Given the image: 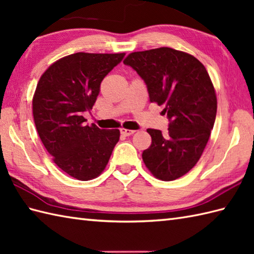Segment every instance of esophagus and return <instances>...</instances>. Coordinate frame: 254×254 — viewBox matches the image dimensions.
Here are the masks:
<instances>
[{
    "label": "esophagus",
    "mask_w": 254,
    "mask_h": 254,
    "mask_svg": "<svg viewBox=\"0 0 254 254\" xmlns=\"http://www.w3.org/2000/svg\"><path fill=\"white\" fill-rule=\"evenodd\" d=\"M120 132L124 136H130V135H132V134L135 133V131L134 130H127V128H123V127L120 128Z\"/></svg>",
    "instance_id": "obj_1"
}]
</instances>
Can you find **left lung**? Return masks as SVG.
I'll return each instance as SVG.
<instances>
[{
    "label": "left lung",
    "instance_id": "obj_1",
    "mask_svg": "<svg viewBox=\"0 0 254 254\" xmlns=\"http://www.w3.org/2000/svg\"><path fill=\"white\" fill-rule=\"evenodd\" d=\"M147 86L149 101L164 105L168 132L148 128L152 144L142 157L163 181L185 176L196 165L213 130L217 99L206 68L196 58L171 48L130 53L123 61Z\"/></svg>",
    "mask_w": 254,
    "mask_h": 254
}]
</instances>
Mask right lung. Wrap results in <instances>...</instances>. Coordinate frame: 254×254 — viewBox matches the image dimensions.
I'll return each mask as SVG.
<instances>
[{"label": "right lung", "mask_w": 254, "mask_h": 254, "mask_svg": "<svg viewBox=\"0 0 254 254\" xmlns=\"http://www.w3.org/2000/svg\"><path fill=\"white\" fill-rule=\"evenodd\" d=\"M126 53L78 52L64 57L41 75L32 115L42 144L59 168L80 181L98 177L120 138V131L86 126L106 75Z\"/></svg>", "instance_id": "right-lung-1"}]
</instances>
